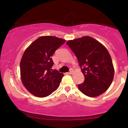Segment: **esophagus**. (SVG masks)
<instances>
[{"label":"esophagus","instance_id":"obj_1","mask_svg":"<svg viewBox=\"0 0 128 128\" xmlns=\"http://www.w3.org/2000/svg\"><path fill=\"white\" fill-rule=\"evenodd\" d=\"M73 73V70L72 69H71L70 70L69 72H68V74H72V73Z\"/></svg>","mask_w":128,"mask_h":128}]
</instances>
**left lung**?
Segmentation results:
<instances>
[{"instance_id": "left-lung-1", "label": "left lung", "mask_w": 128, "mask_h": 128, "mask_svg": "<svg viewBox=\"0 0 128 128\" xmlns=\"http://www.w3.org/2000/svg\"><path fill=\"white\" fill-rule=\"evenodd\" d=\"M66 44L78 58L84 76V82L78 85V89L90 97L106 92L112 82L114 69L106 47L88 36L70 40Z\"/></svg>"}]
</instances>
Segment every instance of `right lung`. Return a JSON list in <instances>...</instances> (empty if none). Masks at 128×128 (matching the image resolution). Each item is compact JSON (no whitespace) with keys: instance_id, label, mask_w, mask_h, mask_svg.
I'll return each instance as SVG.
<instances>
[{"instance_id":"obj_1","label":"right lung","mask_w":128,"mask_h":128,"mask_svg":"<svg viewBox=\"0 0 128 128\" xmlns=\"http://www.w3.org/2000/svg\"><path fill=\"white\" fill-rule=\"evenodd\" d=\"M65 41L56 36H40L24 52L20 62L21 78L34 96L47 97L58 88L64 74L51 69L52 56Z\"/></svg>"}]
</instances>
